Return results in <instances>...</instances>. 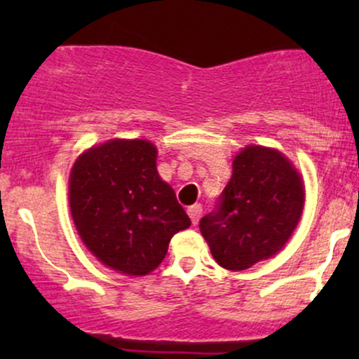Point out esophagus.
I'll list each match as a JSON object with an SVG mask.
<instances>
[{
  "label": "esophagus",
  "instance_id": "obj_1",
  "mask_svg": "<svg viewBox=\"0 0 359 359\" xmlns=\"http://www.w3.org/2000/svg\"><path fill=\"white\" fill-rule=\"evenodd\" d=\"M187 214H189V217H191L192 224H197V222H199V219H201V214H203V205H201V204L191 205V208L187 209Z\"/></svg>",
  "mask_w": 359,
  "mask_h": 359
}]
</instances>
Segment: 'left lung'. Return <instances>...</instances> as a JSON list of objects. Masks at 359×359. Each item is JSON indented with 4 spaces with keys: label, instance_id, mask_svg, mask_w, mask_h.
<instances>
[{
    "label": "left lung",
    "instance_id": "8db88e82",
    "mask_svg": "<svg viewBox=\"0 0 359 359\" xmlns=\"http://www.w3.org/2000/svg\"><path fill=\"white\" fill-rule=\"evenodd\" d=\"M302 209L297 168L278 150L250 145L234 156L231 179L199 228L222 269L240 271L282 250Z\"/></svg>",
    "mask_w": 359,
    "mask_h": 359
}]
</instances>
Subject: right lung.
<instances>
[{"mask_svg":"<svg viewBox=\"0 0 359 359\" xmlns=\"http://www.w3.org/2000/svg\"><path fill=\"white\" fill-rule=\"evenodd\" d=\"M69 204L88 250L125 275L155 270L172 236L191 226L147 140H109L86 150L71 170Z\"/></svg>","mask_w":359,"mask_h":359,"instance_id":"add662e5","label":"right lung"}]
</instances>
